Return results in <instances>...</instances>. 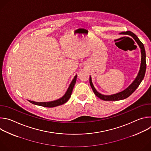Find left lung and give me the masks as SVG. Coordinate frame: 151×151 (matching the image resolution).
I'll list each match as a JSON object with an SVG mask.
<instances>
[{
    "label": "left lung",
    "instance_id": "left-lung-1",
    "mask_svg": "<svg viewBox=\"0 0 151 151\" xmlns=\"http://www.w3.org/2000/svg\"><path fill=\"white\" fill-rule=\"evenodd\" d=\"M120 34H124V35H128L131 36L137 42L139 48H140V52H141V63H140V70L139 71V73L135 78V79L133 81V82L128 86V87L125 89L124 90L119 92L116 94H114L112 95H104L99 92H98L96 89L94 88L93 83L92 82V79L91 76H90V83L91 87L93 89V91L95 95L97 96L100 99L104 100V101H116V100H121L125 99L130 96L139 87V85L142 81V80L144 78L145 72H146V52L145 50L143 44L142 42L139 40V39L137 37V36L132 33L130 31H127L125 32H122Z\"/></svg>",
    "mask_w": 151,
    "mask_h": 151
}]
</instances>
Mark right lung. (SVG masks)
Returning a JSON list of instances; mask_svg holds the SVG:
<instances>
[{"mask_svg":"<svg viewBox=\"0 0 151 151\" xmlns=\"http://www.w3.org/2000/svg\"><path fill=\"white\" fill-rule=\"evenodd\" d=\"M76 78H77V75H76L75 76L74 78L72 81L66 93L64 94L63 96H62L61 98H60L57 100L51 101H47V102H36V101H31V100H29V101L33 104H35V105H38V106L47 107H55V106H58L63 104L65 103H66L68 101V100L70 99L72 93V91H73V87H74L76 81Z\"/></svg>","mask_w":151,"mask_h":151,"instance_id":"1","label":"right lung"}]
</instances>
